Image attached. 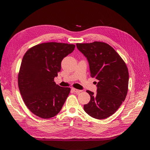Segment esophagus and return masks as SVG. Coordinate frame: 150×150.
I'll list each match as a JSON object with an SVG mask.
<instances>
[{"label": "esophagus", "mask_w": 150, "mask_h": 150, "mask_svg": "<svg viewBox=\"0 0 150 150\" xmlns=\"http://www.w3.org/2000/svg\"><path fill=\"white\" fill-rule=\"evenodd\" d=\"M72 90L74 92L76 93H81V91H81V90H79V89H75V88H72Z\"/></svg>", "instance_id": "esophagus-1"}]
</instances>
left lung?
Here are the masks:
<instances>
[{"label":"left lung","mask_w":150,"mask_h":150,"mask_svg":"<svg viewBox=\"0 0 150 150\" xmlns=\"http://www.w3.org/2000/svg\"><path fill=\"white\" fill-rule=\"evenodd\" d=\"M76 46L87 58L91 76L98 80L96 94L86 91L91 99L84 105V110L94 118L106 119L114 114L126 98L128 67L115 50L106 43H77Z\"/></svg>","instance_id":"8db88e82"}]
</instances>
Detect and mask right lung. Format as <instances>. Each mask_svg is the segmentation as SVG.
<instances>
[{
    "label": "right lung",
    "instance_id": "obj_1",
    "mask_svg": "<svg viewBox=\"0 0 150 150\" xmlns=\"http://www.w3.org/2000/svg\"><path fill=\"white\" fill-rule=\"evenodd\" d=\"M75 45L46 42L30 48L22 58L18 86L23 101L37 116L48 119L61 110L71 89L54 81L61 61L74 50Z\"/></svg>",
    "mask_w": 150,
    "mask_h": 150
}]
</instances>
